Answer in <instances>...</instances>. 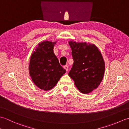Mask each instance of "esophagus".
<instances>
[{"label": "esophagus", "mask_w": 129, "mask_h": 129, "mask_svg": "<svg viewBox=\"0 0 129 129\" xmlns=\"http://www.w3.org/2000/svg\"><path fill=\"white\" fill-rule=\"evenodd\" d=\"M63 68H64V69L66 70L67 72H68V69H69V67H68V65H65V66H64V67H63Z\"/></svg>", "instance_id": "obj_1"}]
</instances>
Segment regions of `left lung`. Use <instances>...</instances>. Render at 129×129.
Segmentation results:
<instances>
[{
  "label": "left lung",
  "instance_id": "obj_1",
  "mask_svg": "<svg viewBox=\"0 0 129 129\" xmlns=\"http://www.w3.org/2000/svg\"><path fill=\"white\" fill-rule=\"evenodd\" d=\"M74 60L69 75L83 94L96 89L102 81L105 72V62L100 51L93 44L70 41Z\"/></svg>",
  "mask_w": 129,
  "mask_h": 129
}]
</instances>
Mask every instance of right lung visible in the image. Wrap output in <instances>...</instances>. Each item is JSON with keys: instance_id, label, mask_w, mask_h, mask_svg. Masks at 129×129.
Listing matches in <instances>:
<instances>
[{"instance_id": "1", "label": "right lung", "mask_w": 129, "mask_h": 129, "mask_svg": "<svg viewBox=\"0 0 129 129\" xmlns=\"http://www.w3.org/2000/svg\"><path fill=\"white\" fill-rule=\"evenodd\" d=\"M56 42L46 40L38 44L30 59V76L35 85L44 91L53 89L66 73L54 53Z\"/></svg>"}]
</instances>
